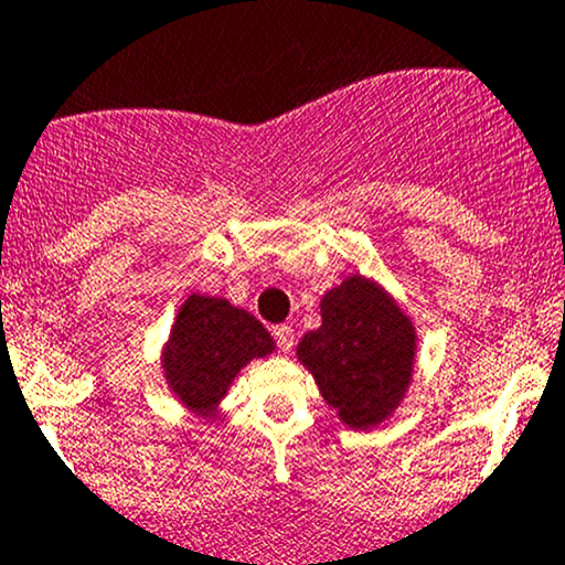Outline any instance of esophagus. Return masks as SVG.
I'll return each mask as SVG.
<instances>
[{"label":"esophagus","mask_w":565,"mask_h":565,"mask_svg":"<svg viewBox=\"0 0 565 565\" xmlns=\"http://www.w3.org/2000/svg\"><path fill=\"white\" fill-rule=\"evenodd\" d=\"M273 338H276L278 349H281V351L289 353L295 349V330H292V327H287V324L276 327V330H273Z\"/></svg>","instance_id":"esophagus-1"}]
</instances>
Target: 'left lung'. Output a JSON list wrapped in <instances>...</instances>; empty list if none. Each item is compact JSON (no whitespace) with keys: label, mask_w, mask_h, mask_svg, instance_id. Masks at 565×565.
Returning <instances> with one entry per match:
<instances>
[{"label":"left lung","mask_w":565,"mask_h":565,"mask_svg":"<svg viewBox=\"0 0 565 565\" xmlns=\"http://www.w3.org/2000/svg\"><path fill=\"white\" fill-rule=\"evenodd\" d=\"M319 306L321 327L297 343V359L349 429L386 424L413 383V319L362 273L332 287Z\"/></svg>","instance_id":"8db88e82"}]
</instances>
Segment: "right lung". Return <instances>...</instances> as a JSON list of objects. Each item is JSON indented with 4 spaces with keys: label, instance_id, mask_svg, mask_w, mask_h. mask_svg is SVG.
I'll use <instances>...</instances> for the list:
<instances>
[{
    "label": "right lung",
    "instance_id": "1",
    "mask_svg": "<svg viewBox=\"0 0 565 565\" xmlns=\"http://www.w3.org/2000/svg\"><path fill=\"white\" fill-rule=\"evenodd\" d=\"M273 351L276 340L249 311L225 297L192 292L173 319L160 370L190 413L214 420L241 370Z\"/></svg>",
    "mask_w": 565,
    "mask_h": 565
}]
</instances>
